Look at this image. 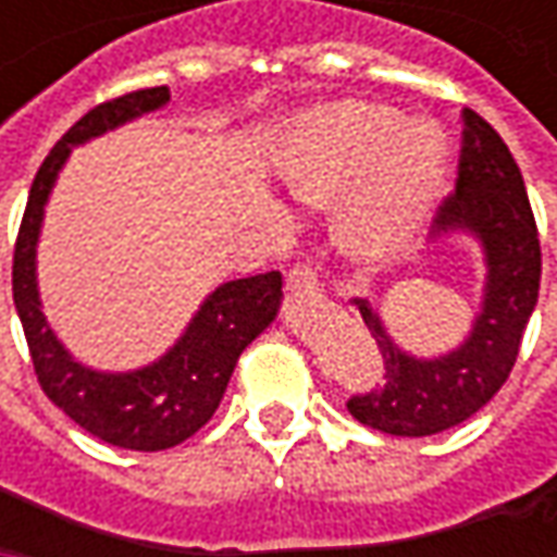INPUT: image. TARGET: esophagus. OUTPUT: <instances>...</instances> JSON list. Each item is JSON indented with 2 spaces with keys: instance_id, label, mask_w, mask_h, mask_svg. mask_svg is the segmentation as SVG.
<instances>
[{
  "instance_id": "34e87169",
  "label": "esophagus",
  "mask_w": 557,
  "mask_h": 557,
  "mask_svg": "<svg viewBox=\"0 0 557 557\" xmlns=\"http://www.w3.org/2000/svg\"><path fill=\"white\" fill-rule=\"evenodd\" d=\"M285 290L290 297H315L319 294V278L310 267H294L285 275Z\"/></svg>"
}]
</instances>
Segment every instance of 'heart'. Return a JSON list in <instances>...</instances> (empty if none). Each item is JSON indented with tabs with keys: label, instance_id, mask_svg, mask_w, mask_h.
<instances>
[{
	"label": "heart",
	"instance_id": "heart-1",
	"mask_svg": "<svg viewBox=\"0 0 557 557\" xmlns=\"http://www.w3.org/2000/svg\"><path fill=\"white\" fill-rule=\"evenodd\" d=\"M369 169L362 195L341 223V245L359 260H384L421 220L443 173V151L431 129H403L387 108L347 104L315 120L310 166L297 191L307 201H332Z\"/></svg>",
	"mask_w": 557,
	"mask_h": 557
}]
</instances>
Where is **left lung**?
I'll use <instances>...</instances> for the list:
<instances>
[{
	"label": "left lung",
	"instance_id": "8db88e82",
	"mask_svg": "<svg viewBox=\"0 0 557 557\" xmlns=\"http://www.w3.org/2000/svg\"><path fill=\"white\" fill-rule=\"evenodd\" d=\"M456 188L443 198L437 232L468 228L486 250V297L471 337L456 354L421 362L399 354L366 300L359 315L381 354V381L347 399L350 416L394 437H428L456 428L486 406L515 369L530 312L540 297L543 250L524 176L503 136L486 120L461 111Z\"/></svg>",
	"mask_w": 557,
	"mask_h": 557
}]
</instances>
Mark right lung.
<instances>
[{"mask_svg": "<svg viewBox=\"0 0 557 557\" xmlns=\"http://www.w3.org/2000/svg\"><path fill=\"white\" fill-rule=\"evenodd\" d=\"M163 101H170L166 86L108 98L92 111H86L54 141L30 185L11 263V294L42 394L92 437L139 453L170 449L191 437L195 431H201L216 412L242 350L275 319L282 297L278 272H260L250 278L225 282L223 288L207 297L183 341L161 362L129 374H101L83 369L46 325L36 294L33 257L42 207L61 163L67 161L71 145L101 136L104 129H114L145 111H154Z\"/></svg>", "mask_w": 557, "mask_h": 557, "instance_id": "right-lung-1", "label": "right lung"}]
</instances>
